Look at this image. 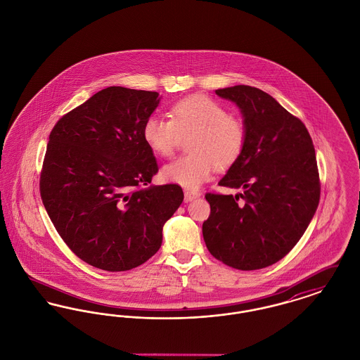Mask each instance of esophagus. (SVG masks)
<instances>
[{
    "instance_id": "obj_1",
    "label": "esophagus",
    "mask_w": 360,
    "mask_h": 360,
    "mask_svg": "<svg viewBox=\"0 0 360 360\" xmlns=\"http://www.w3.org/2000/svg\"><path fill=\"white\" fill-rule=\"evenodd\" d=\"M201 195L200 191H194V190H185V201H193L195 198H198Z\"/></svg>"
}]
</instances>
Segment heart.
Returning <instances> with one entry per match:
<instances>
[{"label": "heart", "mask_w": 360, "mask_h": 360, "mask_svg": "<svg viewBox=\"0 0 360 360\" xmlns=\"http://www.w3.org/2000/svg\"><path fill=\"white\" fill-rule=\"evenodd\" d=\"M169 119L151 116L143 137L158 156L169 158L181 137H188V154L178 156L162 170L166 181L186 188H200L214 167L233 166L244 153L248 131L245 122L229 115L223 103L202 94H193L172 103Z\"/></svg>", "instance_id": "obj_1"}]
</instances>
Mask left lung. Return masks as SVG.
Instances as JSON below:
<instances>
[{"label": "left lung", "mask_w": 360, "mask_h": 360, "mask_svg": "<svg viewBox=\"0 0 360 360\" xmlns=\"http://www.w3.org/2000/svg\"><path fill=\"white\" fill-rule=\"evenodd\" d=\"M216 94L239 106L248 131L244 153L219 185L244 193H206L210 214L202 235L209 252L226 266L264 269L290 252L319 206L313 141L302 121L257 87L232 86Z\"/></svg>", "instance_id": "1"}]
</instances>
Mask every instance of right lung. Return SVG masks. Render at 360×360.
Instances as JSON below:
<instances>
[{
    "mask_svg": "<svg viewBox=\"0 0 360 360\" xmlns=\"http://www.w3.org/2000/svg\"><path fill=\"white\" fill-rule=\"evenodd\" d=\"M158 96L106 87L50 134L39 184L43 205L70 250L105 271H127L154 257L163 224L184 201L176 184L150 185L158 163L143 127Z\"/></svg>",
    "mask_w": 360,
    "mask_h": 360,
    "instance_id": "add662e5",
    "label": "right lung"
}]
</instances>
